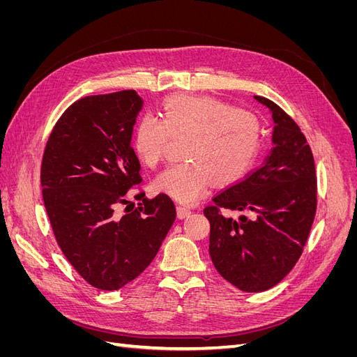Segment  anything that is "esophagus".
<instances>
[{
    "label": "esophagus",
    "instance_id": "obj_1",
    "mask_svg": "<svg viewBox=\"0 0 357 357\" xmlns=\"http://www.w3.org/2000/svg\"><path fill=\"white\" fill-rule=\"evenodd\" d=\"M190 210L189 208H186V207H181V205H178L177 207V218L178 219H185V218H188V215H190Z\"/></svg>",
    "mask_w": 357,
    "mask_h": 357
}]
</instances>
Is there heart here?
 <instances>
[{
  "label": "heart",
  "mask_w": 357,
  "mask_h": 357,
  "mask_svg": "<svg viewBox=\"0 0 357 357\" xmlns=\"http://www.w3.org/2000/svg\"><path fill=\"white\" fill-rule=\"evenodd\" d=\"M171 138L181 142L183 158L155 178L153 188L181 204H193L211 183L228 186L253 167L262 146L259 117L210 96L174 95L160 107V119L143 114L132 134L135 156L149 168L165 159Z\"/></svg>",
  "instance_id": "1"
}]
</instances>
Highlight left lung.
Wrapping results in <instances>:
<instances>
[{
	"label": "left lung",
	"instance_id": "1",
	"mask_svg": "<svg viewBox=\"0 0 357 357\" xmlns=\"http://www.w3.org/2000/svg\"><path fill=\"white\" fill-rule=\"evenodd\" d=\"M255 98L273 113L271 153L204 208L211 261L243 291L271 289L291 271L317 210L314 158L305 135L282 107L265 96Z\"/></svg>",
	"mask_w": 357,
	"mask_h": 357
}]
</instances>
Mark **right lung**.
Segmentation results:
<instances>
[{
    "label": "right lung",
    "mask_w": 357,
    "mask_h": 357,
    "mask_svg": "<svg viewBox=\"0 0 357 357\" xmlns=\"http://www.w3.org/2000/svg\"><path fill=\"white\" fill-rule=\"evenodd\" d=\"M142 105L132 89L84 96L58 119L43 153V201L53 235L75 271L101 290L142 274L176 220L165 193L147 199L139 190L137 208L126 199L143 180L131 146Z\"/></svg>",
    "instance_id": "obj_1"
}]
</instances>
